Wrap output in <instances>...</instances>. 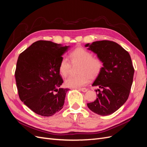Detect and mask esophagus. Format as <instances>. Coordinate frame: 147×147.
<instances>
[{
    "label": "esophagus",
    "instance_id": "34e87169",
    "mask_svg": "<svg viewBox=\"0 0 147 147\" xmlns=\"http://www.w3.org/2000/svg\"><path fill=\"white\" fill-rule=\"evenodd\" d=\"M79 90L82 91V92H86V91H88V89H86V88H80V89H79Z\"/></svg>",
    "mask_w": 147,
    "mask_h": 147
}]
</instances>
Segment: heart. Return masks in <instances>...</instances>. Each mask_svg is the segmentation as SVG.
<instances>
[{
  "mask_svg": "<svg viewBox=\"0 0 147 147\" xmlns=\"http://www.w3.org/2000/svg\"><path fill=\"white\" fill-rule=\"evenodd\" d=\"M70 57L72 63H80L79 75H70L65 80V84L69 88H80L86 84L90 78H96L101 72L103 64L101 59L92 56V54L86 49L78 47L70 53ZM70 69L69 60L63 57L59 65V72L63 77L68 75Z\"/></svg>",
  "mask_w": 147,
  "mask_h": 147,
  "instance_id": "1",
  "label": "heart"
}]
</instances>
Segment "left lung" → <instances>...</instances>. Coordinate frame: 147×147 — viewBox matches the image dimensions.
<instances>
[{"instance_id": "obj_1", "label": "left lung", "mask_w": 147, "mask_h": 147, "mask_svg": "<svg viewBox=\"0 0 147 147\" xmlns=\"http://www.w3.org/2000/svg\"><path fill=\"white\" fill-rule=\"evenodd\" d=\"M84 47L96 54L103 64L101 72L92 84L101 90L97 89V99L87 104L88 107L102 116L112 114L125 103L129 95L134 73L131 56L112 41H96Z\"/></svg>"}]
</instances>
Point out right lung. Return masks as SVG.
<instances>
[{
    "label": "right lung",
    "instance_id": "right-lung-1",
    "mask_svg": "<svg viewBox=\"0 0 147 147\" xmlns=\"http://www.w3.org/2000/svg\"><path fill=\"white\" fill-rule=\"evenodd\" d=\"M70 47L39 40L18 58L15 79L20 98L35 113L50 117L63 108L69 89L60 88L63 80L59 65Z\"/></svg>",
    "mask_w": 147,
    "mask_h": 147
}]
</instances>
